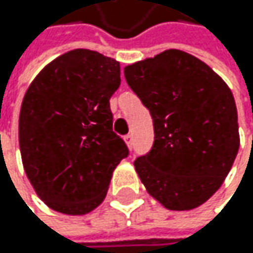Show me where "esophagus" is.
<instances>
[{"label": "esophagus", "mask_w": 253, "mask_h": 253, "mask_svg": "<svg viewBox=\"0 0 253 253\" xmlns=\"http://www.w3.org/2000/svg\"><path fill=\"white\" fill-rule=\"evenodd\" d=\"M124 141H126V144H127V147H129V149H132V144H133V136H132L130 133L124 136Z\"/></svg>", "instance_id": "1"}]
</instances>
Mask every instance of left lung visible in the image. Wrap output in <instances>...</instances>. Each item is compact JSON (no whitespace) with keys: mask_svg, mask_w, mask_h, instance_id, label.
Instances as JSON below:
<instances>
[{"mask_svg":"<svg viewBox=\"0 0 253 253\" xmlns=\"http://www.w3.org/2000/svg\"><path fill=\"white\" fill-rule=\"evenodd\" d=\"M124 77L153 118V147L133 162L145 190L167 210L200 207L238 153L231 89L205 62L180 50L127 65Z\"/></svg>","mask_w":253,"mask_h":253,"instance_id":"8db88e82","label":"left lung"}]
</instances>
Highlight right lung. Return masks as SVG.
I'll return each mask as SVG.
<instances>
[{"label":"right lung","instance_id":"1","mask_svg":"<svg viewBox=\"0 0 253 253\" xmlns=\"http://www.w3.org/2000/svg\"><path fill=\"white\" fill-rule=\"evenodd\" d=\"M120 82L115 59L79 48L48 63L28 86L19 149L28 180L51 210L68 215L95 210L129 155L112 130L109 100Z\"/></svg>","mask_w":253,"mask_h":253}]
</instances>
